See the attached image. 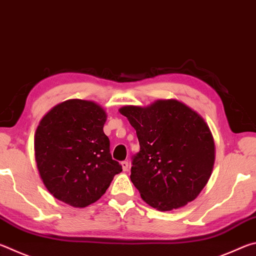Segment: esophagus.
<instances>
[{"label":"esophagus","mask_w":256,"mask_h":256,"mask_svg":"<svg viewBox=\"0 0 256 256\" xmlns=\"http://www.w3.org/2000/svg\"><path fill=\"white\" fill-rule=\"evenodd\" d=\"M122 164V168H123L124 172H126L128 170V162H122V164Z\"/></svg>","instance_id":"obj_1"}]
</instances>
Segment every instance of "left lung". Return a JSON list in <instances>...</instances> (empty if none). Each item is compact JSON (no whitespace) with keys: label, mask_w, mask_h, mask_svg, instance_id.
<instances>
[{"label":"left lung","mask_w":256,"mask_h":256,"mask_svg":"<svg viewBox=\"0 0 256 256\" xmlns=\"http://www.w3.org/2000/svg\"><path fill=\"white\" fill-rule=\"evenodd\" d=\"M118 110L140 144L130 177L142 200L159 211H170L196 198L216 158L214 136L202 116L176 99Z\"/></svg>","instance_id":"obj_1"}]
</instances>
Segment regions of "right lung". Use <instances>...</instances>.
I'll return each instance as SVG.
<instances>
[{"label": "right lung", "mask_w": 256, "mask_h": 256, "mask_svg": "<svg viewBox=\"0 0 256 256\" xmlns=\"http://www.w3.org/2000/svg\"><path fill=\"white\" fill-rule=\"evenodd\" d=\"M106 118L100 105L82 99L60 102L42 118L34 133V159L55 198L74 208L88 206L122 172L104 133Z\"/></svg>", "instance_id": "right-lung-1"}]
</instances>
